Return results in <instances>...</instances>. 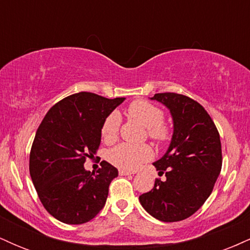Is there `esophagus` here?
Returning a JSON list of instances; mask_svg holds the SVG:
<instances>
[{"label":"esophagus","instance_id":"34e87169","mask_svg":"<svg viewBox=\"0 0 250 250\" xmlns=\"http://www.w3.org/2000/svg\"><path fill=\"white\" fill-rule=\"evenodd\" d=\"M119 174L122 175V176H123V175H125H125H131V174H134V173H131V171H129V170H123V169H120Z\"/></svg>","mask_w":250,"mask_h":250}]
</instances>
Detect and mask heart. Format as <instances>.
Returning a JSON list of instances; mask_svg holds the SVG:
<instances>
[{"instance_id": "obj_1", "label": "heart", "mask_w": 250, "mask_h": 250, "mask_svg": "<svg viewBox=\"0 0 250 250\" xmlns=\"http://www.w3.org/2000/svg\"><path fill=\"white\" fill-rule=\"evenodd\" d=\"M128 115L146 127L147 135L154 142L163 145L171 137V128L163 122L165 113L160 107L147 100H135L129 104ZM121 116L114 111L105 117L101 128L102 139L107 143L114 142L119 136ZM109 162L123 170H135L153 157V149L148 145L120 143L111 148L107 155Z\"/></svg>"}]
</instances>
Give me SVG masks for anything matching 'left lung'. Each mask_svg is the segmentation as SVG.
Instances as JSON below:
<instances>
[{
  "label": "left lung",
  "mask_w": 250,
  "mask_h": 250,
  "mask_svg": "<svg viewBox=\"0 0 250 250\" xmlns=\"http://www.w3.org/2000/svg\"><path fill=\"white\" fill-rule=\"evenodd\" d=\"M151 99L169 108L174 134L165 156L153 163L165 180H155L140 202L155 219L176 222L199 210L213 191L222 168L220 134L207 110L190 97L160 93Z\"/></svg>",
  "instance_id": "obj_1"
}]
</instances>
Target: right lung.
I'll use <instances>...</instances> for the list:
<instances>
[{"mask_svg": "<svg viewBox=\"0 0 250 250\" xmlns=\"http://www.w3.org/2000/svg\"><path fill=\"white\" fill-rule=\"evenodd\" d=\"M125 101L81 91L49 109L31 146L29 170L37 195L51 216L68 225H81L104 207L109 185L119 175L102 161L96 173L83 163L93 159L101 142L105 117Z\"/></svg>", "mask_w": 250, "mask_h": 250, "instance_id": "add662e5", "label": "right lung"}]
</instances>
